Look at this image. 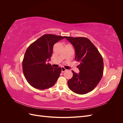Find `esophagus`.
<instances>
[{
	"mask_svg": "<svg viewBox=\"0 0 123 123\" xmlns=\"http://www.w3.org/2000/svg\"><path fill=\"white\" fill-rule=\"evenodd\" d=\"M67 70V69H65L64 67H62V72H64L65 71H66Z\"/></svg>",
	"mask_w": 123,
	"mask_h": 123,
	"instance_id": "obj_1",
	"label": "esophagus"
}]
</instances>
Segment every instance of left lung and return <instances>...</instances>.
Segmentation results:
<instances>
[{
    "mask_svg": "<svg viewBox=\"0 0 123 123\" xmlns=\"http://www.w3.org/2000/svg\"><path fill=\"white\" fill-rule=\"evenodd\" d=\"M73 46L75 60L79 62V74L73 71V77L68 81L69 89L79 94L92 91L103 75L104 62L101 54L93 43L86 37L65 36Z\"/></svg>",
    "mask_w": 123,
    "mask_h": 123,
    "instance_id": "obj_1",
    "label": "left lung"
}]
</instances>
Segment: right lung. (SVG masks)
Listing matches in <instances>:
<instances>
[{
  "mask_svg": "<svg viewBox=\"0 0 123 123\" xmlns=\"http://www.w3.org/2000/svg\"><path fill=\"white\" fill-rule=\"evenodd\" d=\"M65 36L44 34L27 48L23 61L24 76L31 86L39 90L49 88L56 82L61 67L54 68L49 63L54 43Z\"/></svg>",
  "mask_w": 123,
  "mask_h": 123,
  "instance_id": "1",
  "label": "right lung"
}]
</instances>
